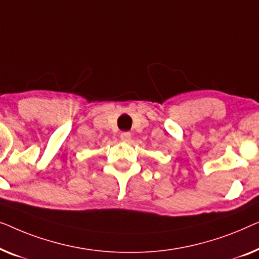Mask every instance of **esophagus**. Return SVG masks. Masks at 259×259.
<instances>
[{
    "mask_svg": "<svg viewBox=\"0 0 259 259\" xmlns=\"http://www.w3.org/2000/svg\"><path fill=\"white\" fill-rule=\"evenodd\" d=\"M121 140L123 142H129L131 140V134L128 133V131H125V133H122L121 134Z\"/></svg>",
    "mask_w": 259,
    "mask_h": 259,
    "instance_id": "obj_1",
    "label": "esophagus"
}]
</instances>
